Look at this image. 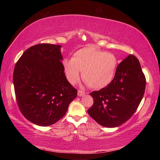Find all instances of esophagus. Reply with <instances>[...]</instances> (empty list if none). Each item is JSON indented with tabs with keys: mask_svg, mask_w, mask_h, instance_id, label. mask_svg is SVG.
<instances>
[{
	"mask_svg": "<svg viewBox=\"0 0 160 160\" xmlns=\"http://www.w3.org/2000/svg\"><path fill=\"white\" fill-rule=\"evenodd\" d=\"M84 94H85V92H83V91H82V90H78V95L79 96V97H82V96H83Z\"/></svg>",
	"mask_w": 160,
	"mask_h": 160,
	"instance_id": "1",
	"label": "esophagus"
}]
</instances>
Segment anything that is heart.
<instances>
[{
  "label": "heart",
  "instance_id": "1",
  "mask_svg": "<svg viewBox=\"0 0 160 160\" xmlns=\"http://www.w3.org/2000/svg\"><path fill=\"white\" fill-rule=\"evenodd\" d=\"M63 69L70 83H76L82 72V79L90 88L101 90L112 82L118 67V60L112 53L92 47L79 49L71 60L63 61Z\"/></svg>",
  "mask_w": 160,
  "mask_h": 160
}]
</instances>
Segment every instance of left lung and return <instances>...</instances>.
<instances>
[{"label": "left lung", "instance_id": "1", "mask_svg": "<svg viewBox=\"0 0 160 160\" xmlns=\"http://www.w3.org/2000/svg\"><path fill=\"white\" fill-rule=\"evenodd\" d=\"M145 85L138 59L130 54L119 63L109 85L90 94L94 103L88 110L89 115L102 126H121L137 110L144 95Z\"/></svg>", "mask_w": 160, "mask_h": 160}]
</instances>
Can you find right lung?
I'll use <instances>...</instances> for the list:
<instances>
[{
	"label": "right lung",
	"instance_id": "add662e5",
	"mask_svg": "<svg viewBox=\"0 0 160 160\" xmlns=\"http://www.w3.org/2000/svg\"><path fill=\"white\" fill-rule=\"evenodd\" d=\"M61 45L39 44L28 48L13 72L16 100L23 116L48 126L64 116L78 91L64 73Z\"/></svg>",
	"mask_w": 160,
	"mask_h": 160
}]
</instances>
